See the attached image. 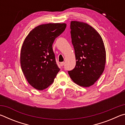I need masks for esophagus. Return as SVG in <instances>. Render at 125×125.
<instances>
[{"label":"esophagus","instance_id":"1","mask_svg":"<svg viewBox=\"0 0 125 125\" xmlns=\"http://www.w3.org/2000/svg\"><path fill=\"white\" fill-rule=\"evenodd\" d=\"M64 62H61L60 63V65H61V66H63V65H64Z\"/></svg>","mask_w":125,"mask_h":125}]
</instances>
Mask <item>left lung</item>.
<instances>
[{
  "instance_id": "1",
  "label": "left lung",
  "mask_w": 125,
  "mask_h": 125,
  "mask_svg": "<svg viewBox=\"0 0 125 125\" xmlns=\"http://www.w3.org/2000/svg\"><path fill=\"white\" fill-rule=\"evenodd\" d=\"M71 29L76 65L72 71H68V74L75 83L89 87L98 80L104 71V43L98 31L86 23L72 21Z\"/></svg>"
}]
</instances>
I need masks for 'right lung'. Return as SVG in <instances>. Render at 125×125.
Returning <instances> with one entry per match:
<instances>
[{
	"instance_id": "right-lung-1",
	"label": "right lung",
	"mask_w": 125,
	"mask_h": 125,
	"mask_svg": "<svg viewBox=\"0 0 125 125\" xmlns=\"http://www.w3.org/2000/svg\"><path fill=\"white\" fill-rule=\"evenodd\" d=\"M65 23H49L36 27L23 42L20 53L22 71L28 83L39 90L51 85L60 71L52 45L65 30Z\"/></svg>"
}]
</instances>
